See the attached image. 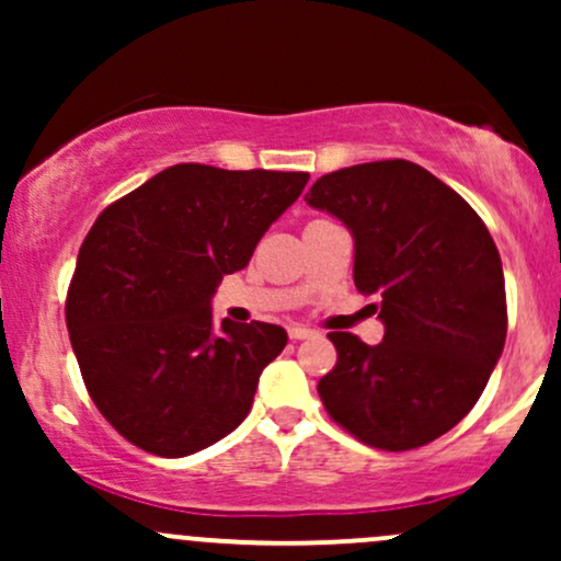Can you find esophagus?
<instances>
[{
	"mask_svg": "<svg viewBox=\"0 0 561 561\" xmlns=\"http://www.w3.org/2000/svg\"><path fill=\"white\" fill-rule=\"evenodd\" d=\"M287 332H289V337H293V340H308V337H313V334H317L313 330H308V327H300V324H293Z\"/></svg>",
	"mask_w": 561,
	"mask_h": 561,
	"instance_id": "esophagus-1",
	"label": "esophagus"
}]
</instances>
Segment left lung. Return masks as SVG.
<instances>
[{
    "instance_id": "left-lung-1",
    "label": "left lung",
    "mask_w": 561,
    "mask_h": 561,
    "mask_svg": "<svg viewBox=\"0 0 561 561\" xmlns=\"http://www.w3.org/2000/svg\"><path fill=\"white\" fill-rule=\"evenodd\" d=\"M306 203L353 237V282L377 293L385 337L332 332L319 396L385 450L420 448L469 414L506 340L504 268L480 216L422 165L377 160L317 179Z\"/></svg>"
}]
</instances>
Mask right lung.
Listing matches in <instances>:
<instances>
[{
  "label": "right lung",
  "instance_id": "add662e5",
  "mask_svg": "<svg viewBox=\"0 0 561 561\" xmlns=\"http://www.w3.org/2000/svg\"><path fill=\"white\" fill-rule=\"evenodd\" d=\"M306 184L308 173L179 163L96 218L66 317L89 396L128 443L179 459L248 416L287 332L216 327L210 302Z\"/></svg>",
  "mask_w": 561,
  "mask_h": 561
}]
</instances>
